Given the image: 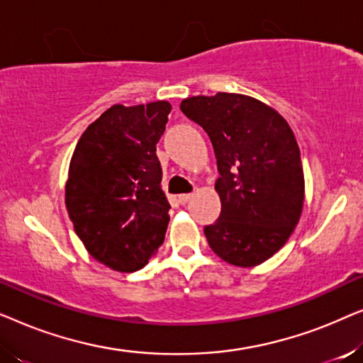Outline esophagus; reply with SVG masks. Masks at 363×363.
<instances>
[{
  "instance_id": "1",
  "label": "esophagus",
  "mask_w": 363,
  "mask_h": 363,
  "mask_svg": "<svg viewBox=\"0 0 363 363\" xmlns=\"http://www.w3.org/2000/svg\"><path fill=\"white\" fill-rule=\"evenodd\" d=\"M191 198H193L191 193H188V195H178V196H177V201L180 203V205H186V203L190 201Z\"/></svg>"
}]
</instances>
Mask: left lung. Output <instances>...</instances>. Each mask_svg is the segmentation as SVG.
Here are the masks:
<instances>
[{
  "mask_svg": "<svg viewBox=\"0 0 363 363\" xmlns=\"http://www.w3.org/2000/svg\"><path fill=\"white\" fill-rule=\"evenodd\" d=\"M215 150L220 218L205 226L223 261L252 267L274 256L299 223L304 172L294 132L279 112L242 94L218 92L180 104Z\"/></svg>",
  "mask_w": 363,
  "mask_h": 363,
  "instance_id": "1",
  "label": "left lung"
}]
</instances>
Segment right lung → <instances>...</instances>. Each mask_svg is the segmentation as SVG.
Listing matches in <instances>:
<instances>
[{"mask_svg": "<svg viewBox=\"0 0 363 363\" xmlns=\"http://www.w3.org/2000/svg\"><path fill=\"white\" fill-rule=\"evenodd\" d=\"M170 102L107 108L79 138L69 163L66 208L94 259L118 272L142 269L165 240L170 216L157 142Z\"/></svg>", "mask_w": 363, "mask_h": 363, "instance_id": "add662e5", "label": "right lung"}]
</instances>
